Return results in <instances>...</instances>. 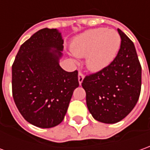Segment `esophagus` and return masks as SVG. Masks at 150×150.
I'll use <instances>...</instances> for the list:
<instances>
[{
  "label": "esophagus",
  "mask_w": 150,
  "mask_h": 150,
  "mask_svg": "<svg viewBox=\"0 0 150 150\" xmlns=\"http://www.w3.org/2000/svg\"><path fill=\"white\" fill-rule=\"evenodd\" d=\"M83 78H84V76L81 73V72H79V74H78V80H79V84H81L82 82H83Z\"/></svg>",
  "instance_id": "1"
}]
</instances>
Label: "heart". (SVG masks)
Wrapping results in <instances>:
<instances>
[{"instance_id":"1","label":"heart","mask_w":150,"mask_h":150,"mask_svg":"<svg viewBox=\"0 0 150 150\" xmlns=\"http://www.w3.org/2000/svg\"><path fill=\"white\" fill-rule=\"evenodd\" d=\"M122 38L116 30L105 28L84 31L73 39L71 49L77 57H85V67L98 72L106 69L117 57Z\"/></svg>"}]
</instances>
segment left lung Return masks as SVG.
I'll return each instance as SVG.
<instances>
[{
	"mask_svg": "<svg viewBox=\"0 0 150 150\" xmlns=\"http://www.w3.org/2000/svg\"><path fill=\"white\" fill-rule=\"evenodd\" d=\"M122 45L113 62L103 71L86 76L82 87L93 117L113 124L122 121L137 103L141 89V67L132 41L117 28Z\"/></svg>",
	"mask_w": 150,
	"mask_h": 150,
	"instance_id": "obj_1",
	"label": "left lung"
}]
</instances>
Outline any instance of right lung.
<instances>
[{
    "mask_svg": "<svg viewBox=\"0 0 150 150\" xmlns=\"http://www.w3.org/2000/svg\"><path fill=\"white\" fill-rule=\"evenodd\" d=\"M61 32L38 30L21 45L12 66V93L23 117L33 126L52 128L67 114L79 86L78 71L60 67L63 53Z\"/></svg>",
    "mask_w": 150,
    "mask_h": 150,
    "instance_id": "add662e5",
    "label": "right lung"
}]
</instances>
